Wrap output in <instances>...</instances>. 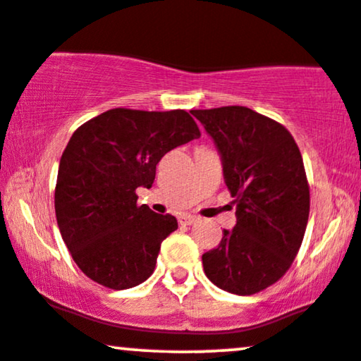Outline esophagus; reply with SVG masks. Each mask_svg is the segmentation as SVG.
<instances>
[{"label":"esophagus","instance_id":"34e87169","mask_svg":"<svg viewBox=\"0 0 361 361\" xmlns=\"http://www.w3.org/2000/svg\"><path fill=\"white\" fill-rule=\"evenodd\" d=\"M195 222H198V219H197V216H193V215L180 216V224L181 225H193Z\"/></svg>","mask_w":361,"mask_h":361}]
</instances>
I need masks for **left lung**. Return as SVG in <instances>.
<instances>
[{
    "label": "left lung",
    "mask_w": 361,
    "mask_h": 361,
    "mask_svg": "<svg viewBox=\"0 0 361 361\" xmlns=\"http://www.w3.org/2000/svg\"><path fill=\"white\" fill-rule=\"evenodd\" d=\"M222 156L224 178L237 224L216 249L202 255L216 288L250 296L288 272L310 216V185L301 151L277 121L244 106L198 109Z\"/></svg>",
    "instance_id": "obj_1"
}]
</instances>
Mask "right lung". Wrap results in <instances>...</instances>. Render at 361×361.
Returning <instances> with one entry per match:
<instances>
[{
  "instance_id": "right-lung-1",
  "label": "right lung",
  "mask_w": 361,
  "mask_h": 361,
  "mask_svg": "<svg viewBox=\"0 0 361 361\" xmlns=\"http://www.w3.org/2000/svg\"><path fill=\"white\" fill-rule=\"evenodd\" d=\"M200 137L186 111L117 107L82 124L60 158L55 215L72 259L109 289H129L153 274L161 242L178 228L173 215L137 207L168 151Z\"/></svg>"
}]
</instances>
